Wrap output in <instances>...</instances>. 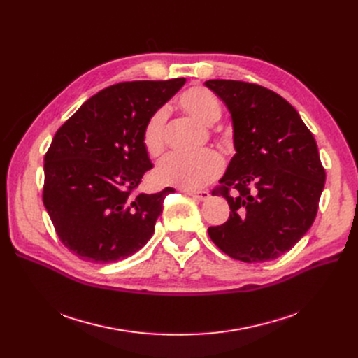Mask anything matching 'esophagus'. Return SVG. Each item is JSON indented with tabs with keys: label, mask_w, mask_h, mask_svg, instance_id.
Returning <instances> with one entry per match:
<instances>
[{
	"label": "esophagus",
	"mask_w": 358,
	"mask_h": 358,
	"mask_svg": "<svg viewBox=\"0 0 358 358\" xmlns=\"http://www.w3.org/2000/svg\"><path fill=\"white\" fill-rule=\"evenodd\" d=\"M185 194H189V196H192L193 199L200 200V201H206V200L210 199V193L206 192V190H203V192H190V190H185Z\"/></svg>",
	"instance_id": "esophagus-1"
}]
</instances>
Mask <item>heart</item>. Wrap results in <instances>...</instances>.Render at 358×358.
Listing matches in <instances>:
<instances>
[{"mask_svg": "<svg viewBox=\"0 0 358 358\" xmlns=\"http://www.w3.org/2000/svg\"><path fill=\"white\" fill-rule=\"evenodd\" d=\"M180 108L201 124H213L222 116V104L216 94L204 87L187 88L177 100ZM142 145L149 157H159L165 148V111L157 110L142 129ZM224 168V161L216 150L208 149L196 155L169 154L155 171V180L162 185L199 190L216 180Z\"/></svg>", "mask_w": 358, "mask_h": 358, "instance_id": "1", "label": "heart"}]
</instances>
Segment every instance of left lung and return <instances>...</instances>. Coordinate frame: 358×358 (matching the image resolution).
<instances>
[{
  "label": "left lung",
  "mask_w": 358,
  "mask_h": 358,
  "mask_svg": "<svg viewBox=\"0 0 358 358\" xmlns=\"http://www.w3.org/2000/svg\"><path fill=\"white\" fill-rule=\"evenodd\" d=\"M231 111L236 154L213 196L231 215L208 229L216 247L243 262L283 255L316 217L325 169L310 130L277 92L234 80L204 83ZM234 196H230V190Z\"/></svg>",
  "instance_id": "8db88e82"
}]
</instances>
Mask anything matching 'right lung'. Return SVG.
Returning a JSON list of instances; mask_svg holds the SVG:
<instances>
[{
    "label": "right lung",
    "instance_id": "1",
    "mask_svg": "<svg viewBox=\"0 0 358 358\" xmlns=\"http://www.w3.org/2000/svg\"><path fill=\"white\" fill-rule=\"evenodd\" d=\"M185 78L129 81L88 99L58 129L45 155L43 204L64 245L90 262H113L152 236L174 189L136 193L152 162L142 129Z\"/></svg>",
    "mask_w": 358,
    "mask_h": 358
}]
</instances>
